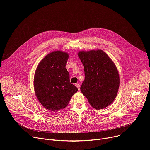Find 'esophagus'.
Returning <instances> with one entry per match:
<instances>
[{"label":"esophagus","instance_id":"esophagus-1","mask_svg":"<svg viewBox=\"0 0 150 150\" xmlns=\"http://www.w3.org/2000/svg\"><path fill=\"white\" fill-rule=\"evenodd\" d=\"M75 86L78 88V90H80V85H79V84H78V83H76V84H75Z\"/></svg>","mask_w":150,"mask_h":150}]
</instances>
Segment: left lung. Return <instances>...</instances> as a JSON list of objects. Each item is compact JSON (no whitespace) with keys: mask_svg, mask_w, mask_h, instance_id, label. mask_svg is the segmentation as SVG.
Instances as JSON below:
<instances>
[{"mask_svg":"<svg viewBox=\"0 0 150 150\" xmlns=\"http://www.w3.org/2000/svg\"><path fill=\"white\" fill-rule=\"evenodd\" d=\"M78 55L85 72L81 93L94 109L107 108L115 100L119 87V75L115 63L101 49L79 52Z\"/></svg>","mask_w":150,"mask_h":150,"instance_id":"8db88e82","label":"left lung"}]
</instances>
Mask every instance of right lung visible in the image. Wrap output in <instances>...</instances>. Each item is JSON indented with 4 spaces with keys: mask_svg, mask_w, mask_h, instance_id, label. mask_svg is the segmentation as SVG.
Listing matches in <instances>:
<instances>
[{
    "mask_svg": "<svg viewBox=\"0 0 150 150\" xmlns=\"http://www.w3.org/2000/svg\"><path fill=\"white\" fill-rule=\"evenodd\" d=\"M69 54L54 51L46 55L35 70L34 87L37 99L42 106L52 111L64 109L78 90L71 83L65 67Z\"/></svg>",
    "mask_w": 150,
    "mask_h": 150,
    "instance_id": "1",
    "label": "right lung"
}]
</instances>
